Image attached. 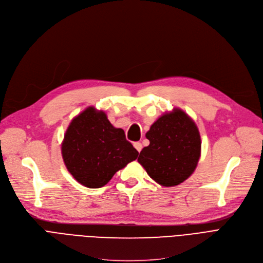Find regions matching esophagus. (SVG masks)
Instances as JSON below:
<instances>
[{
	"instance_id": "34e87169",
	"label": "esophagus",
	"mask_w": 263,
	"mask_h": 263,
	"mask_svg": "<svg viewBox=\"0 0 263 263\" xmlns=\"http://www.w3.org/2000/svg\"><path fill=\"white\" fill-rule=\"evenodd\" d=\"M133 146H134V148H135L138 152H141V150H142V148H143L142 144H141V143H138V142L134 143V144H133Z\"/></svg>"
}]
</instances>
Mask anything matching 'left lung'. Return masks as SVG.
<instances>
[{"label": "left lung", "instance_id": "left-lung-1", "mask_svg": "<svg viewBox=\"0 0 263 263\" xmlns=\"http://www.w3.org/2000/svg\"><path fill=\"white\" fill-rule=\"evenodd\" d=\"M149 146L138 156L148 176L165 187L187 180L201 156V137L196 122L184 111L174 108L163 114L146 133Z\"/></svg>", "mask_w": 263, "mask_h": 263}]
</instances>
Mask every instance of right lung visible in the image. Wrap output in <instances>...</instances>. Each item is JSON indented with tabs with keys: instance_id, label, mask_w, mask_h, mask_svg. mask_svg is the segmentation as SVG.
I'll return each instance as SVG.
<instances>
[{
	"instance_id": "1",
	"label": "right lung",
	"mask_w": 263,
	"mask_h": 263,
	"mask_svg": "<svg viewBox=\"0 0 263 263\" xmlns=\"http://www.w3.org/2000/svg\"><path fill=\"white\" fill-rule=\"evenodd\" d=\"M64 164L73 178L87 188H100L137 159L138 152L115 128L107 114L94 107L73 118L61 144Z\"/></svg>"
}]
</instances>
